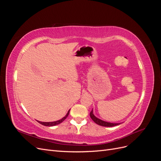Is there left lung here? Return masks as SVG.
Returning a JSON list of instances; mask_svg holds the SVG:
<instances>
[{"mask_svg":"<svg viewBox=\"0 0 161 161\" xmlns=\"http://www.w3.org/2000/svg\"><path fill=\"white\" fill-rule=\"evenodd\" d=\"M90 117H91V118L93 120L94 122H95L97 124H98L101 126H105V127H113V126H115V125H118L119 124H113V123L106 122V121L99 119V118H96V117L94 115L92 110L90 112Z\"/></svg>","mask_w":161,"mask_h":161,"instance_id":"left-lung-1","label":"left lung"}]
</instances>
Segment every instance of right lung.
Here are the masks:
<instances>
[{
  "instance_id": "add662e5",
  "label": "right lung",
  "mask_w": 161,
  "mask_h": 161,
  "mask_svg": "<svg viewBox=\"0 0 161 161\" xmlns=\"http://www.w3.org/2000/svg\"><path fill=\"white\" fill-rule=\"evenodd\" d=\"M69 112H70V110L68 111V113H67V114L66 115L65 117H64V118H63L62 119L58 120V121H53V122H42V121H37L40 124H41L42 125H46V126H53V125H58V124H60V123H62V121H64L65 120V119L67 118L68 115H69Z\"/></svg>"
}]
</instances>
